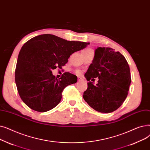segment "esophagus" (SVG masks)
Masks as SVG:
<instances>
[{"mask_svg":"<svg viewBox=\"0 0 150 150\" xmlns=\"http://www.w3.org/2000/svg\"><path fill=\"white\" fill-rule=\"evenodd\" d=\"M83 81V79H82V78H81V77H78V81L79 82H81V81Z\"/></svg>","mask_w":150,"mask_h":150,"instance_id":"obj_1","label":"esophagus"}]
</instances>
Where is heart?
Segmentation results:
<instances>
[{"mask_svg": "<svg viewBox=\"0 0 150 150\" xmlns=\"http://www.w3.org/2000/svg\"><path fill=\"white\" fill-rule=\"evenodd\" d=\"M91 49H84V50H83V52H82V53L87 52H88V51H91ZM76 73L77 74H81V71H76Z\"/></svg>", "mask_w": 150, "mask_h": 150, "instance_id": "b5f03b06", "label": "heart"}]
</instances>
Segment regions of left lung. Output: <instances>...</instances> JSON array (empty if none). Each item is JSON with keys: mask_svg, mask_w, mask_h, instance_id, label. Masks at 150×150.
Wrapping results in <instances>:
<instances>
[{"mask_svg": "<svg viewBox=\"0 0 150 150\" xmlns=\"http://www.w3.org/2000/svg\"><path fill=\"white\" fill-rule=\"evenodd\" d=\"M85 77L88 81L91 78L99 79L96 85L88 82L83 95L84 100L95 110L110 113L124 103L131 77L129 65L119 52L110 47H98Z\"/></svg>", "mask_w": 150, "mask_h": 150, "instance_id": "left-lung-1", "label": "left lung"}]
</instances>
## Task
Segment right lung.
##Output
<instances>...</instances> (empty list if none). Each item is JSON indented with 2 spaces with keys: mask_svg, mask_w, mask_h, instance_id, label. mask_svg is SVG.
<instances>
[{
  "mask_svg": "<svg viewBox=\"0 0 150 150\" xmlns=\"http://www.w3.org/2000/svg\"><path fill=\"white\" fill-rule=\"evenodd\" d=\"M88 45L51 34L40 35L27 41L19 52L15 70V82L23 101L39 112L57 105L63 89L76 83L77 76L64 73L57 79L52 70L62 68L71 54Z\"/></svg>",
  "mask_w": 150,
  "mask_h": 150,
  "instance_id": "obj_1",
  "label": "right lung"
}]
</instances>
